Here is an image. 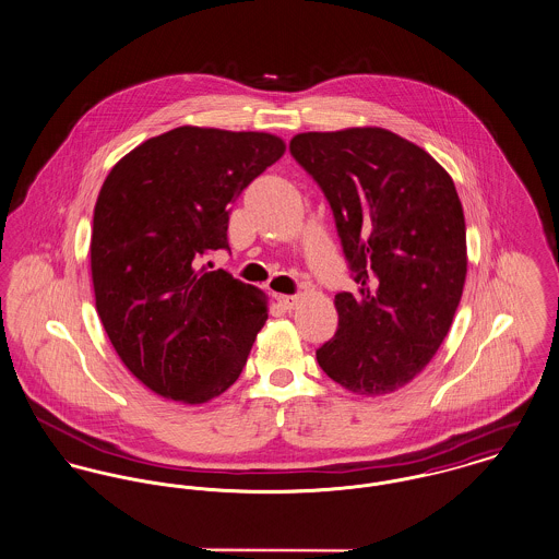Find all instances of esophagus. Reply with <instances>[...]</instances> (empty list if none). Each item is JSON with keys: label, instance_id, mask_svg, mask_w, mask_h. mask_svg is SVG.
Returning a JSON list of instances; mask_svg holds the SVG:
<instances>
[{"label": "esophagus", "instance_id": "esophagus-1", "mask_svg": "<svg viewBox=\"0 0 559 559\" xmlns=\"http://www.w3.org/2000/svg\"><path fill=\"white\" fill-rule=\"evenodd\" d=\"M276 300H278V304H281L283 308H287V310H294V308L300 304V296H278Z\"/></svg>", "mask_w": 559, "mask_h": 559}]
</instances>
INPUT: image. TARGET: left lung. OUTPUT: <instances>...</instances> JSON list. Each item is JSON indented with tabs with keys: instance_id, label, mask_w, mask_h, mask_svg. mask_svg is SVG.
<instances>
[{
	"instance_id": "left-lung-1",
	"label": "left lung",
	"mask_w": 559,
	"mask_h": 559,
	"mask_svg": "<svg viewBox=\"0 0 559 559\" xmlns=\"http://www.w3.org/2000/svg\"><path fill=\"white\" fill-rule=\"evenodd\" d=\"M289 151L323 189L357 292L338 294V332L317 350L357 395L408 385L444 341L466 283V221L453 178L383 128L306 131Z\"/></svg>"
}]
</instances>
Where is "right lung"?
Instances as JSON below:
<instances>
[{
    "instance_id": "add662e5",
    "label": "right lung",
    "mask_w": 559,
    "mask_h": 559,
    "mask_svg": "<svg viewBox=\"0 0 559 559\" xmlns=\"http://www.w3.org/2000/svg\"><path fill=\"white\" fill-rule=\"evenodd\" d=\"M285 148L265 131L182 126L144 140L106 176L91 234L95 308L153 393L193 406L240 377L267 296L195 263L229 249L227 206Z\"/></svg>"
}]
</instances>
